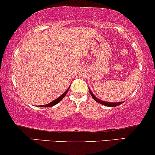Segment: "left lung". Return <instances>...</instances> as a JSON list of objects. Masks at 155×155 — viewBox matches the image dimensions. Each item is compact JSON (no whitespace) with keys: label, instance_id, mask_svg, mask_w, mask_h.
<instances>
[{"label":"left lung","instance_id":"obj_1","mask_svg":"<svg viewBox=\"0 0 155 155\" xmlns=\"http://www.w3.org/2000/svg\"><path fill=\"white\" fill-rule=\"evenodd\" d=\"M89 89V92L91 93V96L93 97V98L94 99V100L96 101V102L99 103V104H102V105H104V106H108V107H115V106H119V105H121V104H123V102H117V103H110V102H107V101H101L100 99H98L97 97H95L94 95H93V93H92V91H91V89H90V87H88Z\"/></svg>","mask_w":155,"mask_h":155}]
</instances>
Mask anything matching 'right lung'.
<instances>
[{
	"label": "right lung",
	"instance_id": "right-lung-1",
	"mask_svg": "<svg viewBox=\"0 0 155 155\" xmlns=\"http://www.w3.org/2000/svg\"><path fill=\"white\" fill-rule=\"evenodd\" d=\"M70 87H69L66 90V91H65V92H64V93H62V94L59 97V98H57V99H55V100H54V101H51V102H50V103H49V104H46V105H42V106H39V107H52V106H55V105L58 104V103H60V101H62L63 98H64V97L65 96V95L67 94V93L68 92L69 89H70Z\"/></svg>",
	"mask_w": 155,
	"mask_h": 155
}]
</instances>
